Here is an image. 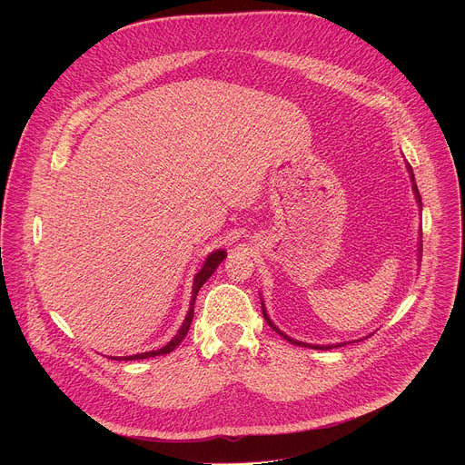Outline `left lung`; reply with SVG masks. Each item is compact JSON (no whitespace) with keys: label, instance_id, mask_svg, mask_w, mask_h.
Wrapping results in <instances>:
<instances>
[{"label":"left lung","instance_id":"left-lung-1","mask_svg":"<svg viewBox=\"0 0 465 465\" xmlns=\"http://www.w3.org/2000/svg\"><path fill=\"white\" fill-rule=\"evenodd\" d=\"M409 167V173H411V178H412V183H414V193H416V201L420 203V208H421V196H420V191H418V185H416V182H414V174H412V167L411 165H407ZM262 305V316H264V320H267V323L276 331L278 335H282L285 341H289V342H292V344H296V346H302V348H311V350H331V348H341V346H346V344H350V342H341V344H327V346H320V344H307V342H300V341H294V339H291V337H287L283 331H280L274 323H272V320L269 318V314H267V309H264V303H261ZM353 342H357V341H353Z\"/></svg>","mask_w":465,"mask_h":465}]
</instances>
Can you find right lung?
I'll return each mask as SVG.
<instances>
[{
	"mask_svg": "<svg viewBox=\"0 0 465 465\" xmlns=\"http://www.w3.org/2000/svg\"><path fill=\"white\" fill-rule=\"evenodd\" d=\"M226 257V252L224 250H215V252H212L210 255H208V259H206V262H204V267L198 271L196 274H194V282H193V296H191V303H189V311H187V316H185V320H183V323H182V327L178 329V333L171 339V342H167L163 348H160V350H153V351H145V353H138V355H130V357H110V359H119V361H136V359H149V357H158V355H167V353H171L182 341H183V337L187 335V331H189V325H191V320H193V314H194V300H196V294H198V291H201V287L208 282V278H212V274L217 271V267L219 264L223 262V259Z\"/></svg>",
	"mask_w": 465,
	"mask_h": 465,
	"instance_id": "add662e5",
	"label": "right lung"
}]
</instances>
